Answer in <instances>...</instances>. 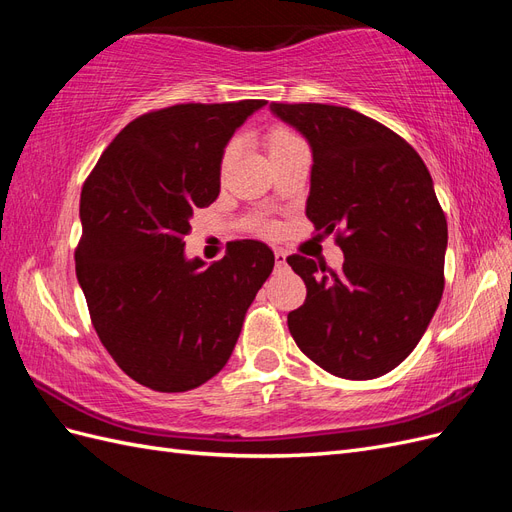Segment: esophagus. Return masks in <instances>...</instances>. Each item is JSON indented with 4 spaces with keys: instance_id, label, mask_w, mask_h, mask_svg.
<instances>
[{
    "instance_id": "1",
    "label": "esophagus",
    "mask_w": 512,
    "mask_h": 512,
    "mask_svg": "<svg viewBox=\"0 0 512 512\" xmlns=\"http://www.w3.org/2000/svg\"><path fill=\"white\" fill-rule=\"evenodd\" d=\"M286 260H288V254L284 250H275V265L277 267H286Z\"/></svg>"
}]
</instances>
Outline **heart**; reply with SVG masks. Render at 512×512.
<instances>
[{"label": "heart", "mask_w": 512, "mask_h": 512, "mask_svg": "<svg viewBox=\"0 0 512 512\" xmlns=\"http://www.w3.org/2000/svg\"><path fill=\"white\" fill-rule=\"evenodd\" d=\"M290 138H294L290 132H286V130H275V132L271 134V138H269V143H271V147H275V145H282V143L290 141ZM232 149H235L232 145L226 149V153H224V164L230 160Z\"/></svg>", "instance_id": "1"}]
</instances>
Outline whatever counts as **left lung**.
I'll return each mask as SVG.
<instances>
[{
	"label": "left lung",
	"mask_w": 512,
	"mask_h": 512,
	"mask_svg": "<svg viewBox=\"0 0 512 512\" xmlns=\"http://www.w3.org/2000/svg\"><path fill=\"white\" fill-rule=\"evenodd\" d=\"M269 108L312 149L307 218L316 230H344L339 271L288 258L307 286L288 329L333 376L389 374L421 342L444 290L448 228L429 170L404 138L352 108Z\"/></svg>",
	"instance_id": "8db88e82"
}]
</instances>
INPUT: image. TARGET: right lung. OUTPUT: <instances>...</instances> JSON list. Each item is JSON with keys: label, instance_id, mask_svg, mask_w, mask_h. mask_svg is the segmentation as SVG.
Here are the masks:
<instances>
[{"label": "right lung", "instance_id": "add662e5", "mask_svg": "<svg viewBox=\"0 0 512 512\" xmlns=\"http://www.w3.org/2000/svg\"><path fill=\"white\" fill-rule=\"evenodd\" d=\"M267 100L177 104L106 147L81 192L76 277L100 342L138 384L183 393L230 359L245 312L273 271L260 241L220 262L185 256L196 209L220 194L224 149Z\"/></svg>", "mask_w": 512, "mask_h": 512}]
</instances>
